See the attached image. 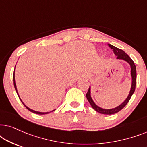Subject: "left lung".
<instances>
[{
  "label": "left lung",
  "mask_w": 147,
  "mask_h": 147,
  "mask_svg": "<svg viewBox=\"0 0 147 147\" xmlns=\"http://www.w3.org/2000/svg\"><path fill=\"white\" fill-rule=\"evenodd\" d=\"M108 45L109 46V47H110L112 49V51H113L114 53L115 54V55L117 56L116 59L124 60V61L127 62L130 66V69H131L130 74H131V77H132V84H131V88H130V93L128 94L127 98H126V99L124 100V101L122 102L120 105L114 108H112V109H104V108L99 107V106H97L95 103H94V102L93 101V100H92V98L91 97V92H90L91 88H90V86L89 89H88L87 94H86V98H87L88 102H90V105H91L92 107L93 108L96 112L103 114H113L117 113V112H119L120 110H121L122 108H123L124 106L128 104V102H129L130 99L132 97V94H133V93L134 92L135 87H136V69L135 64H134V61H132L131 58H130L129 56H128L127 54L123 51V50L118 49V48L114 47V46L111 45V44H108Z\"/></svg>",
  "instance_id": "1"
}]
</instances>
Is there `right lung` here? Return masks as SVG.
<instances>
[{"mask_svg": "<svg viewBox=\"0 0 147 147\" xmlns=\"http://www.w3.org/2000/svg\"><path fill=\"white\" fill-rule=\"evenodd\" d=\"M13 82H14V86H15V90H16V92H17V94H18V96H19V94H18V92H17V86H16V83H15V71H14V74H13ZM19 99H20V100H21V101L22 103H23V105L25 106V107L27 108V109L29 110V111H31V112H33V113L37 114H48V113H49V112H37V111H35V110H32V109H31V108H29V107H27V106H26L25 104L23 103V101H22L21 98H20V97H19ZM54 110H52V111H51V112H53V111H54Z\"/></svg>", "mask_w": 147, "mask_h": 147, "instance_id": "obj_1", "label": "right lung"}]
</instances>
